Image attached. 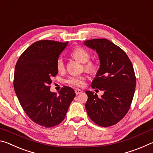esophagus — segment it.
<instances>
[{
	"label": "esophagus",
	"mask_w": 153,
	"mask_h": 153,
	"mask_svg": "<svg viewBox=\"0 0 153 153\" xmlns=\"http://www.w3.org/2000/svg\"><path fill=\"white\" fill-rule=\"evenodd\" d=\"M75 92H76V94H80V93H82V91L80 89L76 88V89H75Z\"/></svg>",
	"instance_id": "1"
}]
</instances>
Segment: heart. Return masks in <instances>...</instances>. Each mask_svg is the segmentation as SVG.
<instances>
[{
	"label": "heart",
	"mask_w": 153,
	"mask_h": 153,
	"mask_svg": "<svg viewBox=\"0 0 153 153\" xmlns=\"http://www.w3.org/2000/svg\"><path fill=\"white\" fill-rule=\"evenodd\" d=\"M71 56L80 63H84V69L87 73L96 75L99 69V65L97 61H89L90 55L89 52L82 47L75 48L71 53ZM56 69L59 71H63L65 69L63 59L59 58L56 61ZM85 77L82 76H72L66 79V83L71 86L82 87L84 85Z\"/></svg>",
	"instance_id": "1"
}]
</instances>
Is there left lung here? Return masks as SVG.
Here are the masks:
<instances>
[{
	"label": "left lung",
	"mask_w": 153,
	"mask_h": 153,
	"mask_svg": "<svg viewBox=\"0 0 153 153\" xmlns=\"http://www.w3.org/2000/svg\"><path fill=\"white\" fill-rule=\"evenodd\" d=\"M84 45L96 50L100 59L92 88L105 91L100 98L86 92L87 113L98 126H113L125 117L132 102L136 83L132 63L122 49L105 38L86 40Z\"/></svg>",
	"instance_id": "8db88e82"
}]
</instances>
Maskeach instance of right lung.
<instances>
[{
	"label": "right lung",
	"mask_w": 153,
	"mask_h": 153,
	"mask_svg": "<svg viewBox=\"0 0 153 153\" xmlns=\"http://www.w3.org/2000/svg\"><path fill=\"white\" fill-rule=\"evenodd\" d=\"M68 42L39 40L19 56L13 86L23 109L33 122L46 128L60 123L76 96L74 89L63 86L59 95L51 92V78L58 74L56 61Z\"/></svg>",
	"instance_id": "right-lung-1"
}]
</instances>
